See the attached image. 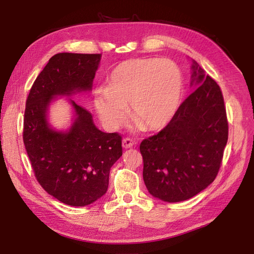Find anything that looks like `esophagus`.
Returning a JSON list of instances; mask_svg holds the SVG:
<instances>
[{"label": "esophagus", "mask_w": 254, "mask_h": 254, "mask_svg": "<svg viewBox=\"0 0 254 254\" xmlns=\"http://www.w3.org/2000/svg\"><path fill=\"white\" fill-rule=\"evenodd\" d=\"M136 142L133 141L131 137H126L122 139V146L123 148H131L133 145H135Z\"/></svg>", "instance_id": "1"}]
</instances>
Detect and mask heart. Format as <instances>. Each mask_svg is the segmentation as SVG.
Instances as JSON below:
<instances>
[{"label":"heart","instance_id":"heart-1","mask_svg":"<svg viewBox=\"0 0 254 254\" xmlns=\"http://www.w3.org/2000/svg\"><path fill=\"white\" fill-rule=\"evenodd\" d=\"M182 89L181 73L174 62L166 59H131L110 73L106 91L95 96V108L108 128L122 126L128 105V113L138 127L159 130L175 116Z\"/></svg>","mask_w":254,"mask_h":254}]
</instances>
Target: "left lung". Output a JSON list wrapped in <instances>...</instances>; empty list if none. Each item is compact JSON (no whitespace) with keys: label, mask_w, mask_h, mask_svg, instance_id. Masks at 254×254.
Here are the masks:
<instances>
[{"label":"left lung","mask_w":254,"mask_h":254,"mask_svg":"<svg viewBox=\"0 0 254 254\" xmlns=\"http://www.w3.org/2000/svg\"><path fill=\"white\" fill-rule=\"evenodd\" d=\"M192 68L196 89L163 130L139 145L145 186L165 202L186 201L206 189L218 174L228 139L220 87L195 61Z\"/></svg>","instance_id":"1"}]
</instances>
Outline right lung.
<instances>
[{"label": "right lung", "mask_w": 254, "mask_h": 254, "mask_svg": "<svg viewBox=\"0 0 254 254\" xmlns=\"http://www.w3.org/2000/svg\"><path fill=\"white\" fill-rule=\"evenodd\" d=\"M101 55L58 53L32 84L26 100L23 139L39 185L59 201L85 206L107 192L112 165L122 156V136L95 127L91 113L71 100L75 118L67 132L49 127L53 97L90 90Z\"/></svg>", "instance_id": "add662e5"}]
</instances>
